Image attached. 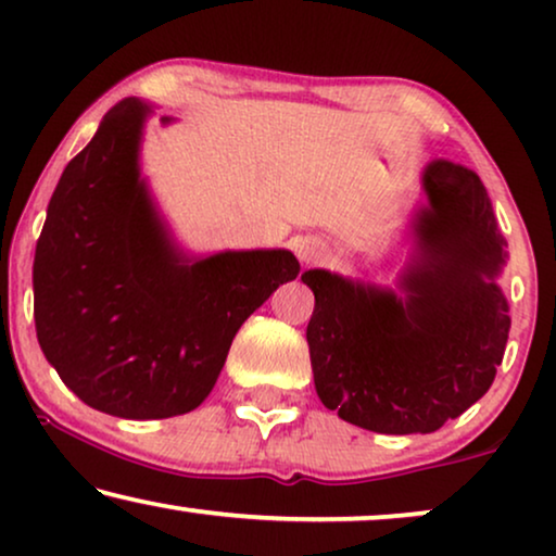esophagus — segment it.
I'll list each match as a JSON object with an SVG mask.
<instances>
[{
	"label": "esophagus",
	"mask_w": 556,
	"mask_h": 556,
	"mask_svg": "<svg viewBox=\"0 0 556 556\" xmlns=\"http://www.w3.org/2000/svg\"><path fill=\"white\" fill-rule=\"evenodd\" d=\"M295 255H299V261L301 263H318L321 261V257H326V253H329V250H326V245L321 240H314V238H301L299 242H295Z\"/></svg>",
	"instance_id": "esophagus-1"
}]
</instances>
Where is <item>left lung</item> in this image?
I'll use <instances>...</instances> for the list:
<instances>
[{
    "label": "left lung",
    "instance_id": "obj_1",
    "mask_svg": "<svg viewBox=\"0 0 556 556\" xmlns=\"http://www.w3.org/2000/svg\"><path fill=\"white\" fill-rule=\"evenodd\" d=\"M413 250L392 286L311 268L306 341L324 407L384 435L435 432L483 397L511 329L508 263L483 181L432 159L420 174Z\"/></svg>",
    "mask_w": 556,
    "mask_h": 556
}]
</instances>
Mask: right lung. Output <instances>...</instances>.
<instances>
[{
    "label": "right lung",
    "instance_id": "right-lung-1",
    "mask_svg": "<svg viewBox=\"0 0 556 556\" xmlns=\"http://www.w3.org/2000/svg\"><path fill=\"white\" fill-rule=\"evenodd\" d=\"M151 116L141 98L105 113L52 192L33 265L45 359L88 407L124 420L200 407L240 326L301 270L286 248L179 245L141 172Z\"/></svg>",
    "mask_w": 556,
    "mask_h": 556
}]
</instances>
